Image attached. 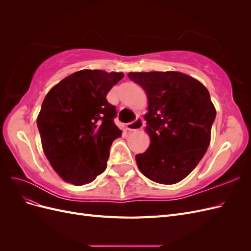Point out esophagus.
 <instances>
[{
  "label": "esophagus",
  "mask_w": 251,
  "mask_h": 251,
  "mask_svg": "<svg viewBox=\"0 0 251 251\" xmlns=\"http://www.w3.org/2000/svg\"><path fill=\"white\" fill-rule=\"evenodd\" d=\"M144 126V123L141 118H136V120H134L133 123H130L126 125V128L128 131H138L140 128H142Z\"/></svg>",
  "instance_id": "1"
}]
</instances>
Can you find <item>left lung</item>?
I'll return each mask as SVG.
<instances>
[{"instance_id":"1","label":"left lung","mask_w":251,"mask_h":251,"mask_svg":"<svg viewBox=\"0 0 251 251\" xmlns=\"http://www.w3.org/2000/svg\"><path fill=\"white\" fill-rule=\"evenodd\" d=\"M146 91L149 149L136 155L140 172L161 184L183 180L200 162L210 142L216 109L207 89L184 73L130 72Z\"/></svg>"}]
</instances>
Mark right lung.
<instances>
[{"label":"right lung","instance_id":"1","mask_svg":"<svg viewBox=\"0 0 251 251\" xmlns=\"http://www.w3.org/2000/svg\"><path fill=\"white\" fill-rule=\"evenodd\" d=\"M124 73L80 70L53 87L37 116L44 153L59 177L90 183L107 169L112 142L121 136L107 94Z\"/></svg>","mask_w":251,"mask_h":251}]
</instances>
